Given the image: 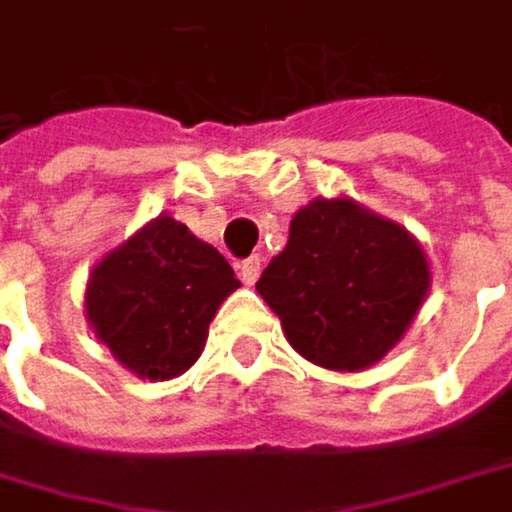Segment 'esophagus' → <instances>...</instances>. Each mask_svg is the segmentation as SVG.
Here are the masks:
<instances>
[{
    "label": "esophagus",
    "mask_w": 512,
    "mask_h": 512,
    "mask_svg": "<svg viewBox=\"0 0 512 512\" xmlns=\"http://www.w3.org/2000/svg\"><path fill=\"white\" fill-rule=\"evenodd\" d=\"M260 269H263L260 257H257V255L246 257V260L240 263V278H243L246 284H255L257 278H260Z\"/></svg>",
    "instance_id": "1"
}]
</instances>
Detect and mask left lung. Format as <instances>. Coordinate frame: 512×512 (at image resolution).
Segmentation results:
<instances>
[{
	"label": "left lung",
	"instance_id": "left-lung-1",
	"mask_svg": "<svg viewBox=\"0 0 512 512\" xmlns=\"http://www.w3.org/2000/svg\"><path fill=\"white\" fill-rule=\"evenodd\" d=\"M430 290L418 240L353 198H314L290 222L257 293L308 361L356 373L385 356Z\"/></svg>",
	"mask_w": 512,
	"mask_h": 512
}]
</instances>
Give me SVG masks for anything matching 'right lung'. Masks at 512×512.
Instances as JSON below:
<instances>
[{"mask_svg": "<svg viewBox=\"0 0 512 512\" xmlns=\"http://www.w3.org/2000/svg\"><path fill=\"white\" fill-rule=\"evenodd\" d=\"M237 287L213 246L159 216L91 269L85 317L136 376L171 379L198 361L210 320Z\"/></svg>", "mask_w": 512, "mask_h": 512, "instance_id": "add662e5", "label": "right lung"}]
</instances>
